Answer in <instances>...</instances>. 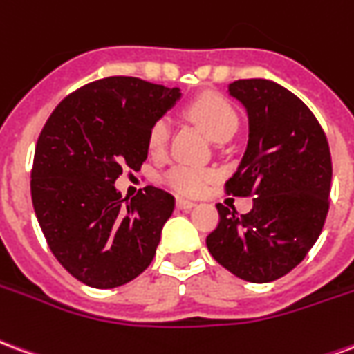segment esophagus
<instances>
[{
  "mask_svg": "<svg viewBox=\"0 0 354 354\" xmlns=\"http://www.w3.org/2000/svg\"><path fill=\"white\" fill-rule=\"evenodd\" d=\"M193 207H195V203H193V201L182 199V197H178L176 199V208H180V210H189V208Z\"/></svg>",
  "mask_w": 354,
  "mask_h": 354,
  "instance_id": "obj_1",
  "label": "esophagus"
}]
</instances>
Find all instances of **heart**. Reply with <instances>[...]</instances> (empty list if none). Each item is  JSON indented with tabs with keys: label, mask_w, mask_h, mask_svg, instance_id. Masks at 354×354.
<instances>
[{
	"label": "heart",
	"mask_w": 354,
	"mask_h": 354,
	"mask_svg": "<svg viewBox=\"0 0 354 354\" xmlns=\"http://www.w3.org/2000/svg\"><path fill=\"white\" fill-rule=\"evenodd\" d=\"M187 117L199 124L212 140H227L235 132L239 117L227 98L220 94L207 93L197 96L185 108ZM170 138V124L167 119H157L147 134V149L151 155H162ZM216 178V170L195 165H174L162 176L170 189L182 195H199Z\"/></svg>",
	"instance_id": "1"
}]
</instances>
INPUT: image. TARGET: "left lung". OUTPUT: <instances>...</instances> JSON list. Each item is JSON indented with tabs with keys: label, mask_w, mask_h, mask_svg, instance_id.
Here are the masks:
<instances>
[{
	"label": "left lung",
	"mask_w": 354,
	"mask_h": 354,
	"mask_svg": "<svg viewBox=\"0 0 354 354\" xmlns=\"http://www.w3.org/2000/svg\"><path fill=\"white\" fill-rule=\"evenodd\" d=\"M231 96L248 111V146L225 193L254 197L250 212L218 203L207 246L220 266L248 282H271L301 263L326 222L332 157L313 111L288 88L239 80Z\"/></svg>",
	"instance_id": "left-lung-1"
}]
</instances>
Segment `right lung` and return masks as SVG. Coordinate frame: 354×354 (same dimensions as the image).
<instances>
[{"mask_svg": "<svg viewBox=\"0 0 354 354\" xmlns=\"http://www.w3.org/2000/svg\"><path fill=\"white\" fill-rule=\"evenodd\" d=\"M178 98V88L113 75L68 94L43 127L30 176L35 216L50 252L87 286L127 284L153 260L174 197L146 185L124 205L113 184L140 170L151 124Z\"/></svg>", "mask_w": 354, "mask_h": 354, "instance_id": "add662e5", "label": "right lung"}]
</instances>
